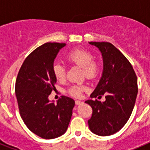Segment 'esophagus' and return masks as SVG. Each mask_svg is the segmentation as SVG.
<instances>
[{"mask_svg": "<svg viewBox=\"0 0 150 150\" xmlns=\"http://www.w3.org/2000/svg\"><path fill=\"white\" fill-rule=\"evenodd\" d=\"M75 103H76V105H81V104H83V101H81V100H75Z\"/></svg>", "mask_w": 150, "mask_h": 150, "instance_id": "esophagus-1", "label": "esophagus"}]
</instances>
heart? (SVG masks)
I'll return each instance as SVG.
<instances>
[{"mask_svg":"<svg viewBox=\"0 0 150 150\" xmlns=\"http://www.w3.org/2000/svg\"><path fill=\"white\" fill-rule=\"evenodd\" d=\"M66 59L71 64L83 68V74L88 79H93L98 75L100 64L94 60V55L91 52L84 49H76L70 52ZM54 76L58 81L62 82L65 79V67L61 64H55L52 67ZM86 89L83 85H74L68 89L69 94L74 97H80L83 91Z\"/></svg>","mask_w":150,"mask_h":150,"instance_id":"heart-1","label":"heart"}]
</instances>
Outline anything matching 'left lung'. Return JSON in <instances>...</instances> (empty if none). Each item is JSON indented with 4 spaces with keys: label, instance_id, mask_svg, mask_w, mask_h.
Masks as SVG:
<instances>
[{
    "label": "left lung",
    "instance_id": "left-lung-1",
    "mask_svg": "<svg viewBox=\"0 0 150 150\" xmlns=\"http://www.w3.org/2000/svg\"><path fill=\"white\" fill-rule=\"evenodd\" d=\"M98 48L103 58V72L91 98L85 103L92 108L88 121L91 132L99 136H110L126 124L134 107L137 95V79L132 64L120 50L108 42H89Z\"/></svg>",
    "mask_w": 150,
    "mask_h": 150
}]
</instances>
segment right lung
I'll use <instances>...</instances> for the list:
<instances>
[{
    "instance_id": "add662e5",
    "label": "right lung",
    "mask_w": 150,
    "mask_h": 150,
    "mask_svg": "<svg viewBox=\"0 0 150 150\" xmlns=\"http://www.w3.org/2000/svg\"><path fill=\"white\" fill-rule=\"evenodd\" d=\"M65 43H46L24 61L16 81V96L21 117L30 132L43 139L65 133L75 101L62 96L55 104L49 95L57 79L52 71L55 59Z\"/></svg>"
}]
</instances>
